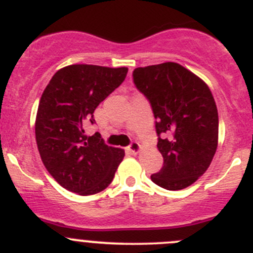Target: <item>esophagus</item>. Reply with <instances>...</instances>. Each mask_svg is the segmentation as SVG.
Segmentation results:
<instances>
[{"label":"esophagus","mask_w":253,"mask_h":253,"mask_svg":"<svg viewBox=\"0 0 253 253\" xmlns=\"http://www.w3.org/2000/svg\"><path fill=\"white\" fill-rule=\"evenodd\" d=\"M128 149L132 154H137V153H139V150H141V144H139L138 142L133 141L128 145Z\"/></svg>","instance_id":"34e87169"}]
</instances>
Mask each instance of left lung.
Listing matches in <instances>:
<instances>
[{
	"mask_svg": "<svg viewBox=\"0 0 253 253\" xmlns=\"http://www.w3.org/2000/svg\"><path fill=\"white\" fill-rule=\"evenodd\" d=\"M132 76L152 106L157 147L164 158L150 178L169 191L188 187L207 171L218 147V110L211 89L175 62L138 67Z\"/></svg>",
	"mask_w": 253,
	"mask_h": 253,
	"instance_id": "obj_1",
	"label": "left lung"
}]
</instances>
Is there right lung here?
Returning a JSON list of instances; mask_svg holds the SVG:
<instances>
[{"instance_id":"obj_1","label":"right lung","mask_w":253,"mask_h":253,"mask_svg":"<svg viewBox=\"0 0 253 253\" xmlns=\"http://www.w3.org/2000/svg\"><path fill=\"white\" fill-rule=\"evenodd\" d=\"M128 68L71 65L48 82L38 108L35 138L50 175L71 192L89 196L111 183L125 150L109 147L96 132L88 137L84 126L94 124V110L120 86Z\"/></svg>"}]
</instances>
